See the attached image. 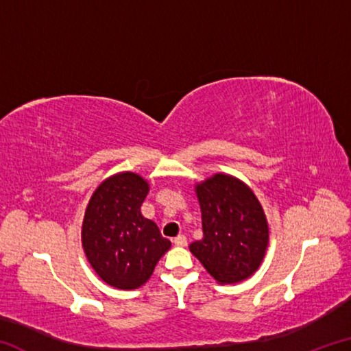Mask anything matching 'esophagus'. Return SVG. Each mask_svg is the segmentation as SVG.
I'll use <instances>...</instances> for the list:
<instances>
[{
  "label": "esophagus",
  "mask_w": 351,
  "mask_h": 351,
  "mask_svg": "<svg viewBox=\"0 0 351 351\" xmlns=\"http://www.w3.org/2000/svg\"><path fill=\"white\" fill-rule=\"evenodd\" d=\"M173 243H175V246H180V247L187 246V239H186V235H178V237H175V239H173Z\"/></svg>",
  "instance_id": "esophagus-1"
}]
</instances>
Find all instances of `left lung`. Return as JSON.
<instances>
[{
    "instance_id": "obj_1",
    "label": "left lung",
    "mask_w": 351,
    "mask_h": 351,
    "mask_svg": "<svg viewBox=\"0 0 351 351\" xmlns=\"http://www.w3.org/2000/svg\"><path fill=\"white\" fill-rule=\"evenodd\" d=\"M203 215V239L190 251L219 283L252 276L268 247V223L246 184L218 173L197 186Z\"/></svg>"
}]
</instances>
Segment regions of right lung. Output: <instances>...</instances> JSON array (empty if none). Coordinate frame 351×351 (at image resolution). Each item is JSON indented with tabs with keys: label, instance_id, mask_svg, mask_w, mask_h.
<instances>
[{
	"label": "right lung",
	"instance_id": "add662e5",
	"mask_svg": "<svg viewBox=\"0 0 351 351\" xmlns=\"http://www.w3.org/2000/svg\"><path fill=\"white\" fill-rule=\"evenodd\" d=\"M148 184L139 175L119 173L100 184L86 207L82 243L94 271L111 287L134 289L144 285L171 243L141 206Z\"/></svg>",
	"mask_w": 351,
	"mask_h": 351
}]
</instances>
